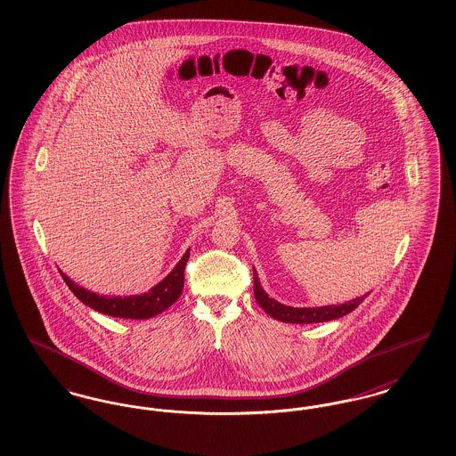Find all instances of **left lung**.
Returning <instances> with one entry per match:
<instances>
[{
	"label": "left lung",
	"mask_w": 456,
	"mask_h": 456,
	"mask_svg": "<svg viewBox=\"0 0 456 456\" xmlns=\"http://www.w3.org/2000/svg\"><path fill=\"white\" fill-rule=\"evenodd\" d=\"M255 273V299L260 304L261 307L275 320L283 322V323H322V322H331V320H338L342 316H346L348 313H352L359 304L364 301V297H355L348 303L331 304V305H322V307H292V305H285L279 303L275 299H272L261 287L260 279L256 275V270H253Z\"/></svg>",
	"instance_id": "8db88e82"
}]
</instances>
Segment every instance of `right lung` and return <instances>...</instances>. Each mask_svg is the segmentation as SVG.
I'll list each match as a JSON object with an SVG mask.
<instances>
[{
    "mask_svg": "<svg viewBox=\"0 0 456 456\" xmlns=\"http://www.w3.org/2000/svg\"><path fill=\"white\" fill-rule=\"evenodd\" d=\"M190 258V249L184 253V256L173 268V272L162 281L152 287L149 292L142 296H99L95 292H90L87 289L80 287L78 283L69 281L61 272V277L69 290L82 301V303L114 318H128V320H149L155 314H160L167 307H171L179 296L183 294L184 287V266Z\"/></svg>",
    "mask_w": 456,
    "mask_h": 456,
    "instance_id": "obj_1",
    "label": "right lung"
}]
</instances>
